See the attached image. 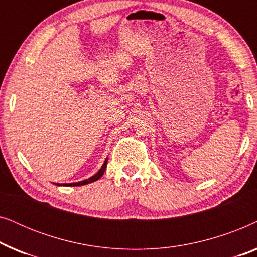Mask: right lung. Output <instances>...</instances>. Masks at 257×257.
I'll return each instance as SVG.
<instances>
[{"label":"right lung","mask_w":257,"mask_h":257,"mask_svg":"<svg viewBox=\"0 0 257 257\" xmlns=\"http://www.w3.org/2000/svg\"><path fill=\"white\" fill-rule=\"evenodd\" d=\"M106 165H107V158H106V159H105L104 164H103V166L100 167V170L98 171L96 174L92 175V177H91V178L86 179V180L78 181V182H72V184H63V185H61V184H55V185H57V186H83V185L91 184V182H93V181H97L98 179H100L101 177H103L104 172H105V170H106Z\"/></svg>","instance_id":"add662e5"}]
</instances>
